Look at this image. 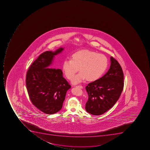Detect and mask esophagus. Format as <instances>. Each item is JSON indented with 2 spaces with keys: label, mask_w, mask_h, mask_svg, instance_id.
I'll return each mask as SVG.
<instances>
[{
  "label": "esophagus",
  "mask_w": 150,
  "mask_h": 150,
  "mask_svg": "<svg viewBox=\"0 0 150 150\" xmlns=\"http://www.w3.org/2000/svg\"><path fill=\"white\" fill-rule=\"evenodd\" d=\"M76 87L80 88H83V86H81V85H77V86H76Z\"/></svg>",
  "instance_id": "esophagus-1"
}]
</instances>
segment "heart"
<instances>
[{
    "label": "heart",
    "instance_id": "1",
    "mask_svg": "<svg viewBox=\"0 0 150 150\" xmlns=\"http://www.w3.org/2000/svg\"><path fill=\"white\" fill-rule=\"evenodd\" d=\"M108 65L107 57L89 50H81L73 53L71 59H65L63 63L62 70L67 79L71 80L79 69L80 72L72 81L77 84L87 79L95 81L100 78Z\"/></svg>",
    "mask_w": 150,
    "mask_h": 150
}]
</instances>
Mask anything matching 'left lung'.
Returning <instances> with one entry per match:
<instances>
[{
	"instance_id": "8db88e82",
	"label": "left lung",
	"mask_w": 150,
	"mask_h": 150,
	"mask_svg": "<svg viewBox=\"0 0 150 150\" xmlns=\"http://www.w3.org/2000/svg\"><path fill=\"white\" fill-rule=\"evenodd\" d=\"M108 72L100 78L86 86L88 100L85 109L94 115H102L112 108L122 94L124 74L119 63L111 56Z\"/></svg>"
}]
</instances>
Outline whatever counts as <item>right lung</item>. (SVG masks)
Returning <instances> with one entry per match:
<instances>
[{
	"instance_id": "1",
	"label": "right lung",
	"mask_w": 150,
	"mask_h": 150,
	"mask_svg": "<svg viewBox=\"0 0 150 150\" xmlns=\"http://www.w3.org/2000/svg\"><path fill=\"white\" fill-rule=\"evenodd\" d=\"M63 50L60 47L54 52L41 54L26 74V87L31 101L37 108L49 115L62 109L67 92L71 88L63 76L62 70L51 66L55 56Z\"/></svg>"
}]
</instances>
